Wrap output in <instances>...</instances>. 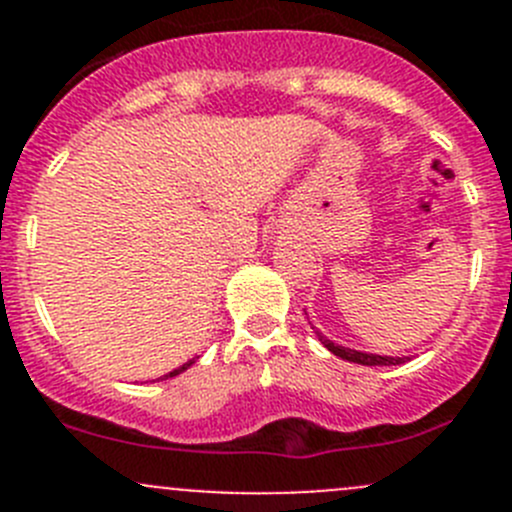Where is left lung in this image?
Instances as JSON below:
<instances>
[{
    "label": "left lung",
    "mask_w": 512,
    "mask_h": 512,
    "mask_svg": "<svg viewBox=\"0 0 512 512\" xmlns=\"http://www.w3.org/2000/svg\"><path fill=\"white\" fill-rule=\"evenodd\" d=\"M317 337H319V342H322L334 356H342V359L354 361V364H361V366H396V364H404L406 361V356H379V354L356 352V349H349V347H339V344H334L332 339L324 337L322 332H317Z\"/></svg>",
    "instance_id": "8db88e82"
}]
</instances>
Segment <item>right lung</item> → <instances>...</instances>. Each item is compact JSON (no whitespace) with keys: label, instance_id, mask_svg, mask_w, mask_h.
Here are the masks:
<instances>
[{"label":"right lung","instance_id":"1","mask_svg":"<svg viewBox=\"0 0 512 512\" xmlns=\"http://www.w3.org/2000/svg\"><path fill=\"white\" fill-rule=\"evenodd\" d=\"M190 364H195V359H190V361H188V364H183V366H178V369H173V371H170V374H165V376H163V379H168V376H178V374H180V371H185V369H188V366H190Z\"/></svg>","mask_w":512,"mask_h":512}]
</instances>
